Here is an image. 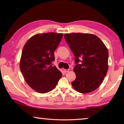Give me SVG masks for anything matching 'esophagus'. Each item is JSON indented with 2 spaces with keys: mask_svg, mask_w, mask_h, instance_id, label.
Returning <instances> with one entry per match:
<instances>
[{
  "mask_svg": "<svg viewBox=\"0 0 124 124\" xmlns=\"http://www.w3.org/2000/svg\"><path fill=\"white\" fill-rule=\"evenodd\" d=\"M64 71L65 73H67V72L69 71V69H64Z\"/></svg>",
  "mask_w": 124,
  "mask_h": 124,
  "instance_id": "1",
  "label": "esophagus"
}]
</instances>
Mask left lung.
<instances>
[{
	"label": "left lung",
	"mask_w": 124,
	"mask_h": 124,
	"mask_svg": "<svg viewBox=\"0 0 124 124\" xmlns=\"http://www.w3.org/2000/svg\"><path fill=\"white\" fill-rule=\"evenodd\" d=\"M75 57L71 83L76 91L88 93L101 85L108 69V51L98 37L90 33H72L64 35Z\"/></svg>",
	"instance_id": "left-lung-1"
}]
</instances>
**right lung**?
<instances>
[{
	"mask_svg": "<svg viewBox=\"0 0 124 124\" xmlns=\"http://www.w3.org/2000/svg\"><path fill=\"white\" fill-rule=\"evenodd\" d=\"M62 33L48 32L33 36L24 45L20 60V70L31 88L40 93L53 90L62 74L55 66L54 52Z\"/></svg>",
	"mask_w": 124,
	"mask_h": 124,
	"instance_id": "1",
	"label": "right lung"
}]
</instances>
